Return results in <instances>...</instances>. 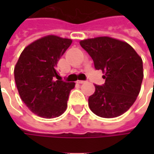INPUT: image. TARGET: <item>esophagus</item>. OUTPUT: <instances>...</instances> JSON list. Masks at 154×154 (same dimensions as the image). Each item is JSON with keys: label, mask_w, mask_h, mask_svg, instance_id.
<instances>
[{"label": "esophagus", "mask_w": 154, "mask_h": 154, "mask_svg": "<svg viewBox=\"0 0 154 154\" xmlns=\"http://www.w3.org/2000/svg\"><path fill=\"white\" fill-rule=\"evenodd\" d=\"M86 80H77V83H78V84H84V83H86Z\"/></svg>", "instance_id": "34e87169"}]
</instances>
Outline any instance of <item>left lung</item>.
I'll list each match as a JSON object with an SVG mask.
<instances>
[{
  "mask_svg": "<svg viewBox=\"0 0 154 154\" xmlns=\"http://www.w3.org/2000/svg\"><path fill=\"white\" fill-rule=\"evenodd\" d=\"M92 57L94 68L102 70L105 80L95 85L88 104L95 115L113 118L129 109L136 100L143 80V63L130 45L109 37H99L80 42Z\"/></svg>",
  "mask_w": 154,
  "mask_h": 154,
  "instance_id": "1",
  "label": "left lung"
}]
</instances>
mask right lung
I'll list each match as a JSON object with an SVG mask.
<instances>
[{
    "instance_id": "obj_1",
    "label": "right lung",
    "mask_w": 154,
    "mask_h": 154,
    "mask_svg": "<svg viewBox=\"0 0 154 154\" xmlns=\"http://www.w3.org/2000/svg\"><path fill=\"white\" fill-rule=\"evenodd\" d=\"M72 40L50 35L28 45L14 68L19 94L26 106L44 118L61 116L68 106L74 82H67L58 74L57 62Z\"/></svg>"
}]
</instances>
